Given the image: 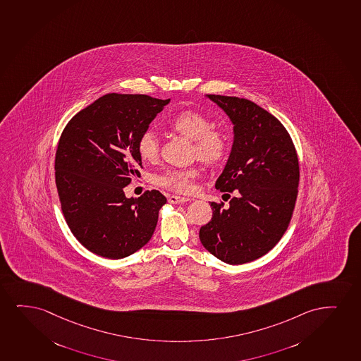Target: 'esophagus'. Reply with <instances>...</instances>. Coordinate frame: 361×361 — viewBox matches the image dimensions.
I'll return each mask as SVG.
<instances>
[{
    "instance_id": "esophagus-1",
    "label": "esophagus",
    "mask_w": 361,
    "mask_h": 361,
    "mask_svg": "<svg viewBox=\"0 0 361 361\" xmlns=\"http://www.w3.org/2000/svg\"><path fill=\"white\" fill-rule=\"evenodd\" d=\"M168 201L171 204H180V203H183V202L190 201V198L181 196H169Z\"/></svg>"
}]
</instances>
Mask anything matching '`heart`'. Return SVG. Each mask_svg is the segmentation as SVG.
Here are the masks:
<instances>
[{
  "instance_id": "b5f03b06",
  "label": "heart",
  "mask_w": 361,
  "mask_h": 361,
  "mask_svg": "<svg viewBox=\"0 0 361 361\" xmlns=\"http://www.w3.org/2000/svg\"><path fill=\"white\" fill-rule=\"evenodd\" d=\"M211 118L196 110H183L170 117L168 126L180 135L193 141V155L206 164H218L224 159L230 147L228 132L212 126ZM142 159L154 161L159 155V140L152 128L142 132L137 141ZM201 170L197 165L188 168H169L155 176V183L178 193H190L195 190V183Z\"/></svg>"
}]
</instances>
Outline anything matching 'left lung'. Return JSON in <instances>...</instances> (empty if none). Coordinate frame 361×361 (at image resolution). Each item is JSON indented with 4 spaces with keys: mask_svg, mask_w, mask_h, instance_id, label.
Masks as SVG:
<instances>
[{
    "mask_svg": "<svg viewBox=\"0 0 361 361\" xmlns=\"http://www.w3.org/2000/svg\"><path fill=\"white\" fill-rule=\"evenodd\" d=\"M234 123V145L216 188L235 193L200 229L209 252L229 264L262 257L284 235L295 208L299 159L281 122L247 99L208 94ZM230 198V195H229Z\"/></svg>",
    "mask_w": 361,
    "mask_h": 361,
    "instance_id": "1",
    "label": "left lung"
}]
</instances>
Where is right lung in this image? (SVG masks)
I'll list each match as a JSON object with an SVG mask.
<instances>
[{
  "label": "right lung",
  "instance_id": "right-lung-1",
  "mask_svg": "<svg viewBox=\"0 0 361 361\" xmlns=\"http://www.w3.org/2000/svg\"><path fill=\"white\" fill-rule=\"evenodd\" d=\"M170 99L109 93L66 125L55 155V181L72 234L90 252L120 259L149 241L166 198L157 190L127 198L141 178L137 141Z\"/></svg>",
  "mask_w": 361,
  "mask_h": 361
}]
</instances>
